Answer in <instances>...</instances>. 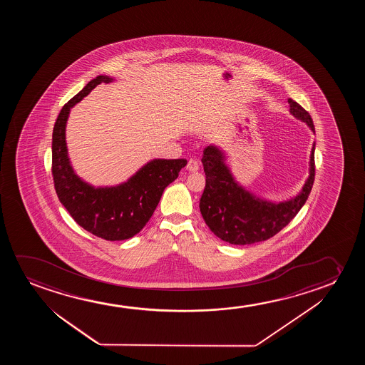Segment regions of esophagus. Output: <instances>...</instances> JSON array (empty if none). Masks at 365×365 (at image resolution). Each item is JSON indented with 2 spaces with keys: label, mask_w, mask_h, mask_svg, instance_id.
I'll return each mask as SVG.
<instances>
[{
  "label": "esophagus",
  "mask_w": 365,
  "mask_h": 365,
  "mask_svg": "<svg viewBox=\"0 0 365 365\" xmlns=\"http://www.w3.org/2000/svg\"><path fill=\"white\" fill-rule=\"evenodd\" d=\"M200 170V165H198V162L195 160H188V163H187V170H190V172H197V170Z\"/></svg>",
  "instance_id": "34e87169"
}]
</instances>
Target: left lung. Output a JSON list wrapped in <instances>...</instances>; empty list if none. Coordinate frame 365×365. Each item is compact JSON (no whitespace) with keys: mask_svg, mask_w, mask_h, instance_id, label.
Segmentation results:
<instances>
[{"mask_svg":"<svg viewBox=\"0 0 365 365\" xmlns=\"http://www.w3.org/2000/svg\"><path fill=\"white\" fill-rule=\"evenodd\" d=\"M288 103L290 113L305 122L315 133L309 113L292 98H288ZM314 150L313 145L309 177L302 190L294 198L275 203L257 197L235 180L220 147H205L202 157L205 188L200 200L205 225L218 238L230 245H253L272 238L294 218L309 197L314 183Z\"/></svg>","mask_w":365,"mask_h":365,"instance_id":"8db88e82","label":"left lung"}]
</instances>
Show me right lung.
<instances>
[{
    "label": "right lung",
    "instance_id": "add662e5",
    "mask_svg": "<svg viewBox=\"0 0 365 365\" xmlns=\"http://www.w3.org/2000/svg\"><path fill=\"white\" fill-rule=\"evenodd\" d=\"M113 81L97 76L62 107L52 133V175L57 197L77 225L106 240H125L147 225L165 187L178 177L187 160H150L123 183L110 187H95L76 175L66 143L71 108L96 86Z\"/></svg>",
    "mask_w": 365,
    "mask_h": 365
}]
</instances>
